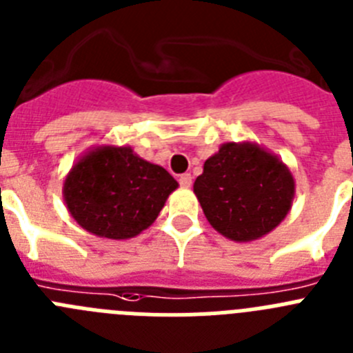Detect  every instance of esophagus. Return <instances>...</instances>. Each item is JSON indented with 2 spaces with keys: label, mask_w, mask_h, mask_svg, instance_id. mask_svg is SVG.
Listing matches in <instances>:
<instances>
[{
  "label": "esophagus",
  "mask_w": 353,
  "mask_h": 353,
  "mask_svg": "<svg viewBox=\"0 0 353 353\" xmlns=\"http://www.w3.org/2000/svg\"><path fill=\"white\" fill-rule=\"evenodd\" d=\"M179 182H180V185L183 187V189H189V187L192 185V176L189 173H183V174H180Z\"/></svg>",
  "instance_id": "1"
}]
</instances>
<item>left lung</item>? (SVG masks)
<instances>
[{"instance_id":"left-lung-1","label":"left lung","mask_w":353,"mask_h":353,"mask_svg":"<svg viewBox=\"0 0 353 353\" xmlns=\"http://www.w3.org/2000/svg\"><path fill=\"white\" fill-rule=\"evenodd\" d=\"M194 194L215 232L252 242L288 215L295 180L285 162L258 143H224L205 161Z\"/></svg>"}]
</instances>
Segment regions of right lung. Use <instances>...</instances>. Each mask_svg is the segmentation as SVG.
Returning <instances> with one entry per match:
<instances>
[{"instance_id": "1", "label": "right lung", "mask_w": 353, "mask_h": 353, "mask_svg": "<svg viewBox=\"0 0 353 353\" xmlns=\"http://www.w3.org/2000/svg\"><path fill=\"white\" fill-rule=\"evenodd\" d=\"M179 182L130 146L101 145L65 176L63 201L77 224L101 239L125 240L152 226Z\"/></svg>"}]
</instances>
